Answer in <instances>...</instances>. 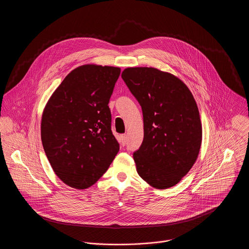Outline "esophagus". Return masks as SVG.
<instances>
[{"mask_svg":"<svg viewBox=\"0 0 249 249\" xmlns=\"http://www.w3.org/2000/svg\"><path fill=\"white\" fill-rule=\"evenodd\" d=\"M120 140H121V143H122V145H125V144H126V142H127V136H126V134H123V135H121Z\"/></svg>","mask_w":249,"mask_h":249,"instance_id":"1","label":"esophagus"}]
</instances>
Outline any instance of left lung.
I'll list each match as a JSON object with an SVG mask.
<instances>
[{
	"instance_id": "left-lung-1",
	"label": "left lung",
	"mask_w": 249,
	"mask_h": 249,
	"mask_svg": "<svg viewBox=\"0 0 249 249\" xmlns=\"http://www.w3.org/2000/svg\"><path fill=\"white\" fill-rule=\"evenodd\" d=\"M122 77L142 107L143 140L133 153L138 175L151 187L177 185L197 159L202 126L187 85L151 67L124 69Z\"/></svg>"
}]
</instances>
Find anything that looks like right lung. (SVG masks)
<instances>
[{
  "instance_id": "obj_1",
  "label": "right lung",
  "mask_w": 249,
  "mask_h": 249,
  "mask_svg": "<svg viewBox=\"0 0 249 249\" xmlns=\"http://www.w3.org/2000/svg\"><path fill=\"white\" fill-rule=\"evenodd\" d=\"M120 73L118 67L79 66L67 74L44 108L45 153L55 175L71 188L94 185L120 149L108 107Z\"/></svg>"
}]
</instances>
